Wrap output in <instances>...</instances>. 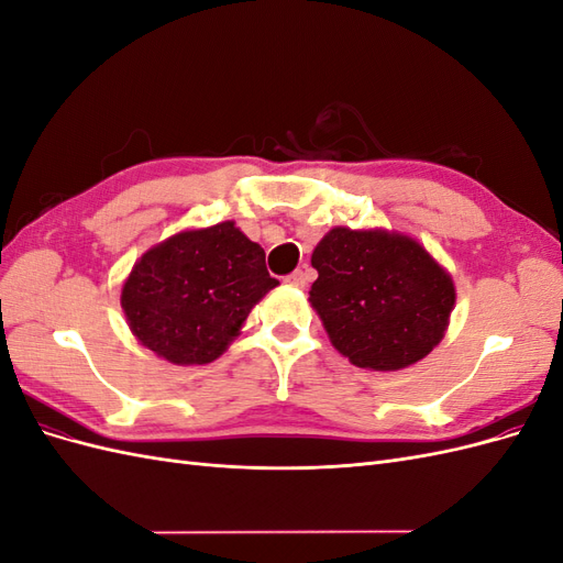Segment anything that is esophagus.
Returning a JSON list of instances; mask_svg holds the SVG:
<instances>
[{"instance_id":"1","label":"esophagus","mask_w":563,"mask_h":563,"mask_svg":"<svg viewBox=\"0 0 563 563\" xmlns=\"http://www.w3.org/2000/svg\"><path fill=\"white\" fill-rule=\"evenodd\" d=\"M286 282L291 284V286H305V284L310 282V272L308 269H294L291 275L286 277Z\"/></svg>"}]
</instances>
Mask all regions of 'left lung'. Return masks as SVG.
<instances>
[{"label":"left lung","instance_id":"1","mask_svg":"<svg viewBox=\"0 0 563 563\" xmlns=\"http://www.w3.org/2000/svg\"><path fill=\"white\" fill-rule=\"evenodd\" d=\"M310 302L333 347L371 371H399L444 338L455 305L449 272L416 240L333 228L317 244Z\"/></svg>","mask_w":563,"mask_h":563}]
</instances>
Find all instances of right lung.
<instances>
[{"instance_id":"add662e5","label":"right lung","mask_w":563,"mask_h":563,"mask_svg":"<svg viewBox=\"0 0 563 563\" xmlns=\"http://www.w3.org/2000/svg\"><path fill=\"white\" fill-rule=\"evenodd\" d=\"M277 284L261 244L225 220L143 253L124 282L122 308L133 335L162 360L209 364Z\"/></svg>"}]
</instances>
